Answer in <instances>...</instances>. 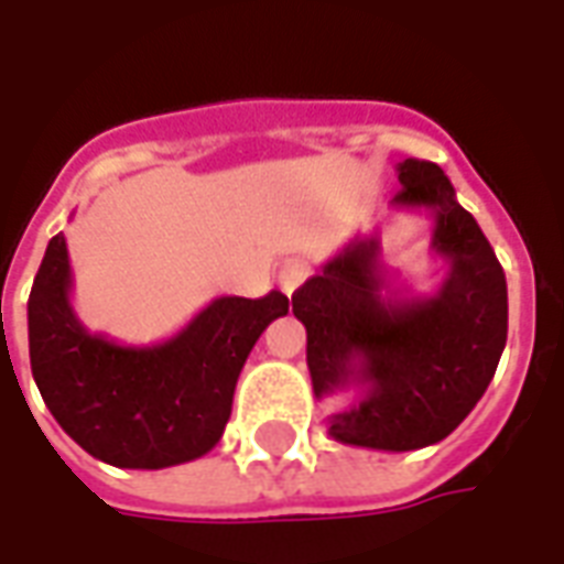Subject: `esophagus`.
I'll return each instance as SVG.
<instances>
[{"instance_id": "esophagus-1", "label": "esophagus", "mask_w": 564, "mask_h": 564, "mask_svg": "<svg viewBox=\"0 0 564 564\" xmlns=\"http://www.w3.org/2000/svg\"><path fill=\"white\" fill-rule=\"evenodd\" d=\"M311 278V265H307L305 259H286L278 271V283H281V290L286 295L293 293L295 286H302V283Z\"/></svg>"}]
</instances>
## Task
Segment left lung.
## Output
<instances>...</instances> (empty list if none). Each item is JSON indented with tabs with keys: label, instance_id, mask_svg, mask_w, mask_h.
<instances>
[{
	"label": "left lung",
	"instance_id": "8db88e82",
	"mask_svg": "<svg viewBox=\"0 0 564 564\" xmlns=\"http://www.w3.org/2000/svg\"><path fill=\"white\" fill-rule=\"evenodd\" d=\"M395 172L392 208L432 217V253L447 262L441 286H390L378 235H356L295 290L293 314L307 329L314 395L356 387L329 435L404 453L444 441L480 402L508 341V281L441 165L404 160Z\"/></svg>",
	"mask_w": 564,
	"mask_h": 564
}]
</instances>
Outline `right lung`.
<instances>
[{
  "label": "right lung",
  "instance_id": "1",
  "mask_svg": "<svg viewBox=\"0 0 564 564\" xmlns=\"http://www.w3.org/2000/svg\"><path fill=\"white\" fill-rule=\"evenodd\" d=\"M290 299L220 295L174 338L129 347L90 332L72 305L63 232L32 283L30 366L47 411L75 444L115 468H169L217 447L247 356Z\"/></svg>",
  "mask_w": 564,
  "mask_h": 564
}]
</instances>
